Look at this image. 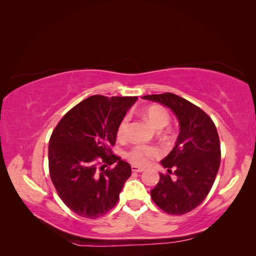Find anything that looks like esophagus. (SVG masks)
Instances as JSON below:
<instances>
[{
    "instance_id": "esophagus-1",
    "label": "esophagus",
    "mask_w": 256,
    "mask_h": 256,
    "mask_svg": "<svg viewBox=\"0 0 256 256\" xmlns=\"http://www.w3.org/2000/svg\"><path fill=\"white\" fill-rule=\"evenodd\" d=\"M131 170H132L134 172H143L144 171V168H141V166H131Z\"/></svg>"
}]
</instances>
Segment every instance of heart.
Masks as SVG:
<instances>
[{
    "label": "heart",
    "mask_w": 256,
    "mask_h": 256,
    "mask_svg": "<svg viewBox=\"0 0 256 256\" xmlns=\"http://www.w3.org/2000/svg\"><path fill=\"white\" fill-rule=\"evenodd\" d=\"M145 118L148 120L150 125L158 130L164 128L170 122V114L166 108L159 104L150 106L144 111ZM130 122V116L125 115L118 122V126L116 128V136L118 140H125L128 132V126ZM159 154L158 150L152 145H143L138 144L131 147L130 150L127 152V158L138 166H144L150 159L157 157Z\"/></svg>",
    "instance_id": "b5f03b06"
}]
</instances>
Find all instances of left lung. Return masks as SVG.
Masks as SVG:
<instances>
[{
  "instance_id": "left-lung-1",
  "label": "left lung",
  "mask_w": 256,
  "mask_h": 256,
  "mask_svg": "<svg viewBox=\"0 0 256 256\" xmlns=\"http://www.w3.org/2000/svg\"><path fill=\"white\" fill-rule=\"evenodd\" d=\"M142 98L168 106L180 126L175 147L161 161L168 173H160L159 182L150 191V196L166 214H187L202 204L219 171L218 131L210 116L182 97L164 92Z\"/></svg>"
}]
</instances>
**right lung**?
Wrapping results in <instances>:
<instances>
[{"mask_svg": "<svg viewBox=\"0 0 256 256\" xmlns=\"http://www.w3.org/2000/svg\"><path fill=\"white\" fill-rule=\"evenodd\" d=\"M136 99L90 96L69 110L53 130L50 178L60 198L74 214L96 219L118 204L131 166L113 154L112 146L118 122ZM115 162L118 164L110 168Z\"/></svg>", "mask_w": 256, "mask_h": 256, "instance_id": "obj_1", "label": "right lung"}]
</instances>
